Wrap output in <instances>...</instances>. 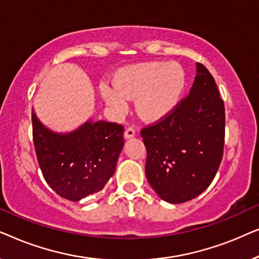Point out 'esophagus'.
I'll list each match as a JSON object with an SVG mask.
<instances>
[{
	"label": "esophagus",
	"mask_w": 259,
	"mask_h": 259,
	"mask_svg": "<svg viewBox=\"0 0 259 259\" xmlns=\"http://www.w3.org/2000/svg\"><path fill=\"white\" fill-rule=\"evenodd\" d=\"M123 136H125L126 139H132V138L136 136V131H134L133 127H128V128H126Z\"/></svg>",
	"instance_id": "1"
}]
</instances>
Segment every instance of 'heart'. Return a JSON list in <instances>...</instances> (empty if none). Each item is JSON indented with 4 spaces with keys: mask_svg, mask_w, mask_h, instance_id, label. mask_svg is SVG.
Listing matches in <instances>:
<instances>
[{
    "mask_svg": "<svg viewBox=\"0 0 259 259\" xmlns=\"http://www.w3.org/2000/svg\"><path fill=\"white\" fill-rule=\"evenodd\" d=\"M114 86L102 82L100 93L116 114L128 111V100H136V111L145 121L155 122L175 111L179 104L186 76L178 63L140 62L122 67L115 73Z\"/></svg>",
    "mask_w": 259,
    "mask_h": 259,
    "instance_id": "1",
    "label": "heart"
}]
</instances>
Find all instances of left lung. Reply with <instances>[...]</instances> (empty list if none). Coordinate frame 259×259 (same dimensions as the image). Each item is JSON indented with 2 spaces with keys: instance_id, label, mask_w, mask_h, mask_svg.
Segmentation results:
<instances>
[{
  "instance_id": "obj_1",
  "label": "left lung",
  "mask_w": 259,
  "mask_h": 259,
  "mask_svg": "<svg viewBox=\"0 0 259 259\" xmlns=\"http://www.w3.org/2000/svg\"><path fill=\"white\" fill-rule=\"evenodd\" d=\"M190 94L162 121L141 131L146 178L162 200L180 204L207 189L223 158L224 102L210 72L197 63Z\"/></svg>"
}]
</instances>
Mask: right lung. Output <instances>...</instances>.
I'll return each instance as SVG.
<instances>
[{"label":"right lung","mask_w":259,"mask_h":259,"mask_svg":"<svg viewBox=\"0 0 259 259\" xmlns=\"http://www.w3.org/2000/svg\"><path fill=\"white\" fill-rule=\"evenodd\" d=\"M34 146L46 182L60 197L79 201L104 189L123 147V127L90 119L74 131L54 132L31 111Z\"/></svg>","instance_id":"right-lung-1"}]
</instances>
